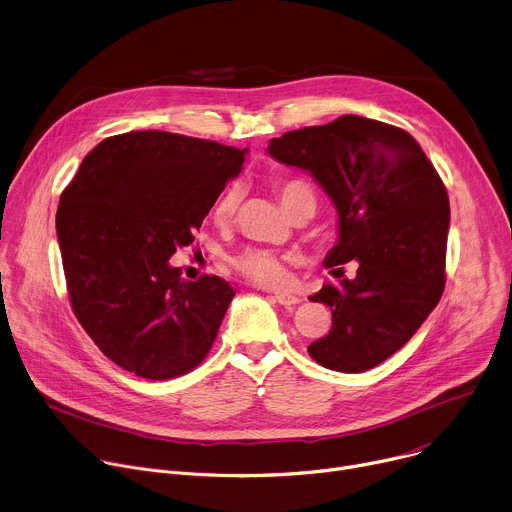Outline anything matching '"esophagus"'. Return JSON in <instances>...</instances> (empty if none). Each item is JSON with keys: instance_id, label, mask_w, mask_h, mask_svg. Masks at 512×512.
Listing matches in <instances>:
<instances>
[{"instance_id": "1", "label": "esophagus", "mask_w": 512, "mask_h": 512, "mask_svg": "<svg viewBox=\"0 0 512 512\" xmlns=\"http://www.w3.org/2000/svg\"><path fill=\"white\" fill-rule=\"evenodd\" d=\"M273 300L279 304V306H285V308H291L300 304V298L298 296H291V294H275Z\"/></svg>"}]
</instances>
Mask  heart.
<instances>
[{"label": "heart", "mask_w": 512, "mask_h": 512, "mask_svg": "<svg viewBox=\"0 0 512 512\" xmlns=\"http://www.w3.org/2000/svg\"><path fill=\"white\" fill-rule=\"evenodd\" d=\"M277 194H279L283 208L287 212H291L304 196H312V190L302 180H287V182L277 184ZM237 198H239V192L235 188H229L221 198L216 200V204L212 208V216L218 225L229 221L231 214L237 208ZM287 259H289L287 255L275 253L271 249L249 247V249L233 255L231 263L241 275H245L247 279H251L259 285H281L287 277V271H285Z\"/></svg>", "instance_id": "obj_1"}]
</instances>
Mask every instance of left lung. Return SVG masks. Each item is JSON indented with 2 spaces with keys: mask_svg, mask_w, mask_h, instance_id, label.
Instances as JSON below:
<instances>
[{
  "mask_svg": "<svg viewBox=\"0 0 512 512\" xmlns=\"http://www.w3.org/2000/svg\"><path fill=\"white\" fill-rule=\"evenodd\" d=\"M267 152L308 172L332 200L338 239L324 265L358 263L354 279L310 296L330 306L332 328L308 352L338 373L369 371L419 330L444 294V182L407 131L358 115L287 131Z\"/></svg>",
  "mask_w": 512,
  "mask_h": 512,
  "instance_id": "1",
  "label": "left lung"
}]
</instances>
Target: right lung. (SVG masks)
Wrapping results in <instances>:
<instances>
[{
  "label": "right lung",
  "mask_w": 512,
  "mask_h": 512,
  "mask_svg": "<svg viewBox=\"0 0 512 512\" xmlns=\"http://www.w3.org/2000/svg\"><path fill=\"white\" fill-rule=\"evenodd\" d=\"M247 150L168 131H129L89 152L60 196L56 237L81 326L121 369L150 381L192 371L208 354L235 289L170 263Z\"/></svg>",
  "instance_id": "add662e5"
}]
</instances>
